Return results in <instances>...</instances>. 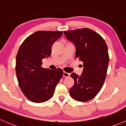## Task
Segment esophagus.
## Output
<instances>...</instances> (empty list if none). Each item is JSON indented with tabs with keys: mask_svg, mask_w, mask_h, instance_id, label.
Masks as SVG:
<instances>
[{
	"mask_svg": "<svg viewBox=\"0 0 126 126\" xmlns=\"http://www.w3.org/2000/svg\"><path fill=\"white\" fill-rule=\"evenodd\" d=\"M69 76H70V74H69V73H66V72L65 71H63V77H64V78H68Z\"/></svg>",
	"mask_w": 126,
	"mask_h": 126,
	"instance_id": "obj_1",
	"label": "esophagus"
}]
</instances>
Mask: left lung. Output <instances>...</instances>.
Masks as SVG:
<instances>
[{
	"mask_svg": "<svg viewBox=\"0 0 126 126\" xmlns=\"http://www.w3.org/2000/svg\"><path fill=\"white\" fill-rule=\"evenodd\" d=\"M64 33L75 44L76 57L82 62L84 66L80 76L74 73L71 74L74 84L69 94L75 100L87 102L97 95L104 84L109 63L108 47L99 34L89 28Z\"/></svg>",
	"mask_w": 126,
	"mask_h": 126,
	"instance_id": "left-lung-1",
	"label": "left lung"
}]
</instances>
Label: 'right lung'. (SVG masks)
I'll return each instance as SVG.
<instances>
[{"label": "right lung", "mask_w": 126, "mask_h": 126, "mask_svg": "<svg viewBox=\"0 0 126 126\" xmlns=\"http://www.w3.org/2000/svg\"><path fill=\"white\" fill-rule=\"evenodd\" d=\"M63 31H38L28 36L16 57V74L21 90L31 102L42 103L52 98L63 70L42 68V59L52 53V45Z\"/></svg>", "instance_id": "add662e5"}]
</instances>
